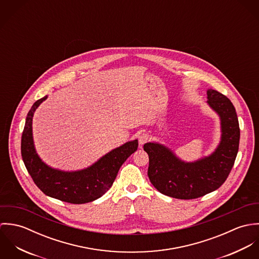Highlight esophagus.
Masks as SVG:
<instances>
[{
  "label": "esophagus",
  "mask_w": 259,
  "mask_h": 259,
  "mask_svg": "<svg viewBox=\"0 0 259 259\" xmlns=\"http://www.w3.org/2000/svg\"><path fill=\"white\" fill-rule=\"evenodd\" d=\"M148 140H149V136H148V134H142V135L139 137V143H140V145L146 144Z\"/></svg>",
  "instance_id": "34e87169"
}]
</instances>
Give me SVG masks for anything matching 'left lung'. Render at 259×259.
Returning <instances> with one entry per match:
<instances>
[{"instance_id": "obj_1", "label": "left lung", "mask_w": 259, "mask_h": 259, "mask_svg": "<svg viewBox=\"0 0 259 259\" xmlns=\"http://www.w3.org/2000/svg\"><path fill=\"white\" fill-rule=\"evenodd\" d=\"M207 99L222 120V141L212 154L194 162H185L159 144L144 146L149 158L148 179L162 194L180 199L201 197L221 187L234 164L240 139L235 109L229 99L218 91L208 90Z\"/></svg>"}]
</instances>
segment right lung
I'll list each match as a JSON object with an SVG mask.
<instances>
[{
	"label": "right lung",
	"instance_id": "add662e5",
	"mask_svg": "<svg viewBox=\"0 0 259 259\" xmlns=\"http://www.w3.org/2000/svg\"><path fill=\"white\" fill-rule=\"evenodd\" d=\"M46 99L47 96L37 100L28 112L22 135L21 152L28 172L37 187L51 197L74 204L98 199L110 189L119 167L138 149V141L135 140L114 148L82 170L66 172L51 168L38 157L32 134L34 112Z\"/></svg>",
	"mask_w": 259,
	"mask_h": 259
}]
</instances>
